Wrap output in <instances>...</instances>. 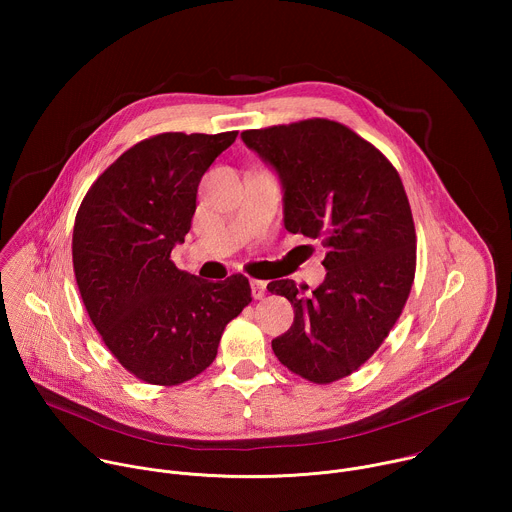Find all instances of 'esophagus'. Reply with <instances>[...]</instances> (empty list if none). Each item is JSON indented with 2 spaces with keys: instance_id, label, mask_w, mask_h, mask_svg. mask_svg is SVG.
<instances>
[{
  "instance_id": "1",
  "label": "esophagus",
  "mask_w": 512,
  "mask_h": 512,
  "mask_svg": "<svg viewBox=\"0 0 512 512\" xmlns=\"http://www.w3.org/2000/svg\"><path fill=\"white\" fill-rule=\"evenodd\" d=\"M267 291V283L261 279H251V294L255 300H261Z\"/></svg>"
}]
</instances>
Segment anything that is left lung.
I'll use <instances>...</instances> for the list:
<instances>
[{"mask_svg":"<svg viewBox=\"0 0 512 512\" xmlns=\"http://www.w3.org/2000/svg\"><path fill=\"white\" fill-rule=\"evenodd\" d=\"M241 139L279 178L285 229L326 247V277L310 296L294 279L267 285L296 314L271 348L312 383L348 377L383 344L415 277L403 182L375 145L336 121L249 129Z\"/></svg>","mask_w":512,"mask_h":512,"instance_id":"obj_1","label":"left lung"}]
</instances>
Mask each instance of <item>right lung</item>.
I'll use <instances>...</instances> for the list:
<instances>
[{"label": "right lung", "mask_w": 512, "mask_h": 512, "mask_svg": "<svg viewBox=\"0 0 512 512\" xmlns=\"http://www.w3.org/2000/svg\"><path fill=\"white\" fill-rule=\"evenodd\" d=\"M237 131L162 133L121 154L87 192L72 265L113 356L150 385H180L216 358L225 326L251 302L241 273L206 281L170 259L184 243L200 178Z\"/></svg>", "instance_id": "right-lung-1"}]
</instances>
